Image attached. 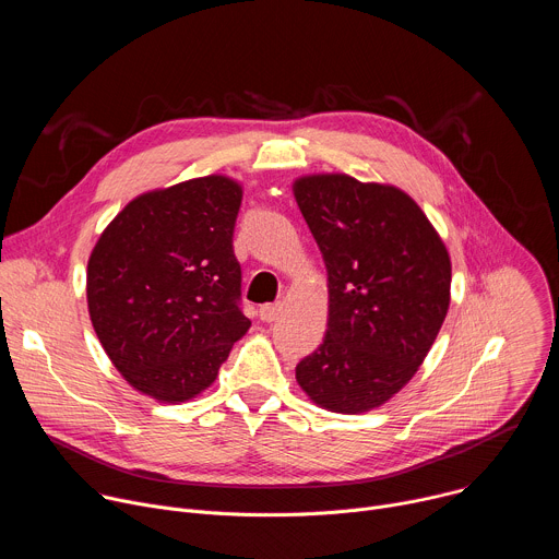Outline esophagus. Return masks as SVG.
I'll use <instances>...</instances> for the list:
<instances>
[{
    "instance_id": "obj_1",
    "label": "esophagus",
    "mask_w": 559,
    "mask_h": 559,
    "mask_svg": "<svg viewBox=\"0 0 559 559\" xmlns=\"http://www.w3.org/2000/svg\"><path fill=\"white\" fill-rule=\"evenodd\" d=\"M283 313V302H265V305H261V309H259V316H261V321H265V323H272V321H278V316Z\"/></svg>"
}]
</instances>
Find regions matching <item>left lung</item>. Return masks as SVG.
Here are the masks:
<instances>
[{"instance_id":"1","label":"left lung","mask_w":559,"mask_h":559,"mask_svg":"<svg viewBox=\"0 0 559 559\" xmlns=\"http://www.w3.org/2000/svg\"><path fill=\"white\" fill-rule=\"evenodd\" d=\"M294 197L330 287L325 341L296 365V380L330 412H369L412 380L442 328L447 248L397 188L321 175L298 179Z\"/></svg>"}]
</instances>
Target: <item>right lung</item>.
Wrapping results in <instances>:
<instances>
[{"label":"right lung","instance_id":"right-lung-1","mask_svg":"<svg viewBox=\"0 0 559 559\" xmlns=\"http://www.w3.org/2000/svg\"><path fill=\"white\" fill-rule=\"evenodd\" d=\"M241 186L203 177L130 201L88 261L93 328L121 376L164 403L210 386L250 330L234 225Z\"/></svg>","mask_w":559,"mask_h":559}]
</instances>
